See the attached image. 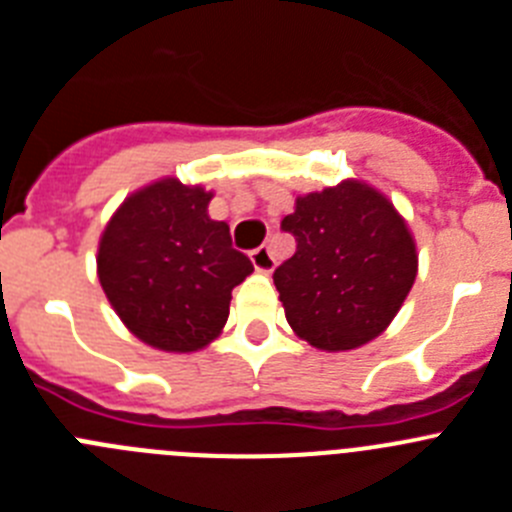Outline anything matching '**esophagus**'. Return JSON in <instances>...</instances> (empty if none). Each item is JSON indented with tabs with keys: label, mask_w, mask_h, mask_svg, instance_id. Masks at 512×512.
Listing matches in <instances>:
<instances>
[{
	"label": "esophagus",
	"mask_w": 512,
	"mask_h": 512,
	"mask_svg": "<svg viewBox=\"0 0 512 512\" xmlns=\"http://www.w3.org/2000/svg\"><path fill=\"white\" fill-rule=\"evenodd\" d=\"M251 264L253 269L261 271V274H269L274 269V253L269 251V246H259L251 251Z\"/></svg>",
	"instance_id": "1"
}]
</instances>
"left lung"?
<instances>
[{
    "label": "left lung",
    "mask_w": 512,
    "mask_h": 512,
    "mask_svg": "<svg viewBox=\"0 0 512 512\" xmlns=\"http://www.w3.org/2000/svg\"><path fill=\"white\" fill-rule=\"evenodd\" d=\"M297 251L274 271L287 323L320 351H351L377 338L418 274L408 223L359 179L297 197L282 220Z\"/></svg>",
    "instance_id": "8db88e82"
}]
</instances>
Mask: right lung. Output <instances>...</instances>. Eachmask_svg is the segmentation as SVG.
Instances as JSON below:
<instances>
[{
    "label": "right lung",
    "mask_w": 512,
    "mask_h": 512,
    "mask_svg": "<svg viewBox=\"0 0 512 512\" xmlns=\"http://www.w3.org/2000/svg\"><path fill=\"white\" fill-rule=\"evenodd\" d=\"M210 200L200 184L166 176L130 194L99 241L104 295L130 333L158 351L189 354L215 341L230 292L253 271L228 223L207 215Z\"/></svg>",
    "instance_id": "right-lung-1"
}]
</instances>
